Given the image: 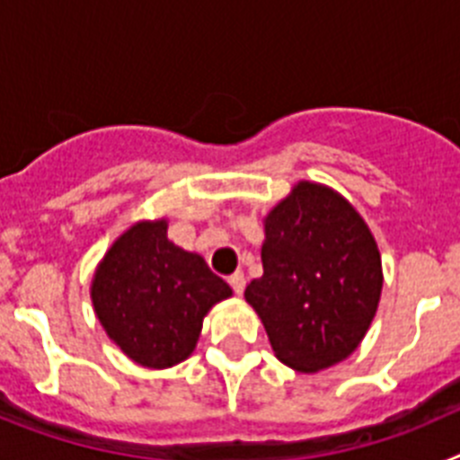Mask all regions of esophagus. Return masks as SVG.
Wrapping results in <instances>:
<instances>
[{
  "mask_svg": "<svg viewBox=\"0 0 460 460\" xmlns=\"http://www.w3.org/2000/svg\"><path fill=\"white\" fill-rule=\"evenodd\" d=\"M227 283L233 286V290L237 292V295H242L243 288H246V279H243L242 271H234V274L230 276V279H227Z\"/></svg>",
  "mask_w": 460,
  "mask_h": 460,
  "instance_id": "1",
  "label": "esophagus"
}]
</instances>
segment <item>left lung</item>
<instances>
[{"mask_svg": "<svg viewBox=\"0 0 460 460\" xmlns=\"http://www.w3.org/2000/svg\"><path fill=\"white\" fill-rule=\"evenodd\" d=\"M262 223V276L243 296L274 355L299 373L348 359L380 304L382 260L371 227L339 190L306 180Z\"/></svg>", "mask_w": 460, "mask_h": 460, "instance_id": "obj_1", "label": "left lung"}]
</instances>
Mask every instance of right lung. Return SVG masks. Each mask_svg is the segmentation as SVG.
Segmentation results:
<instances>
[{"instance_id": "obj_1", "label": "right lung", "mask_w": 460, "mask_h": 460, "mask_svg": "<svg viewBox=\"0 0 460 460\" xmlns=\"http://www.w3.org/2000/svg\"><path fill=\"white\" fill-rule=\"evenodd\" d=\"M93 313L110 341L145 368L189 359L211 306L233 288L205 258L168 239V221H137L112 242L93 271Z\"/></svg>"}]
</instances>
